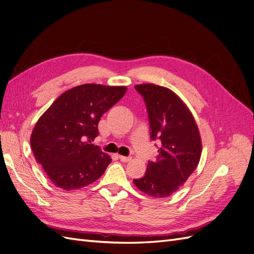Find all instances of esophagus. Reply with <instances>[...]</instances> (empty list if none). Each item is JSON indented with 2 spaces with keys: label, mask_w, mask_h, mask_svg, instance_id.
Listing matches in <instances>:
<instances>
[{
  "label": "esophagus",
  "mask_w": 254,
  "mask_h": 254,
  "mask_svg": "<svg viewBox=\"0 0 254 254\" xmlns=\"http://www.w3.org/2000/svg\"><path fill=\"white\" fill-rule=\"evenodd\" d=\"M119 159L122 161V162H129L131 158L130 157H124V156H119Z\"/></svg>",
  "instance_id": "1"
}]
</instances>
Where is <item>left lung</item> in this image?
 <instances>
[{
	"mask_svg": "<svg viewBox=\"0 0 254 254\" xmlns=\"http://www.w3.org/2000/svg\"><path fill=\"white\" fill-rule=\"evenodd\" d=\"M147 107L150 136L161 141L156 161L134 186L153 198H165L187 182L200 161L202 144L196 121L182 99L171 89L153 83L134 86Z\"/></svg>",
	"mask_w": 254,
	"mask_h": 254,
	"instance_id": "1",
	"label": "left lung"
}]
</instances>
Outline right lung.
I'll use <instances>...</instances> for the list:
<instances>
[{"label":"right lung","mask_w":254,"mask_h":254,"mask_svg":"<svg viewBox=\"0 0 254 254\" xmlns=\"http://www.w3.org/2000/svg\"><path fill=\"white\" fill-rule=\"evenodd\" d=\"M126 91L124 86L84 83L64 92L38 120L30 146L57 188L81 189L104 174L112 160L91 141L98 134L102 115Z\"/></svg>","instance_id":"add662e5"}]
</instances>
